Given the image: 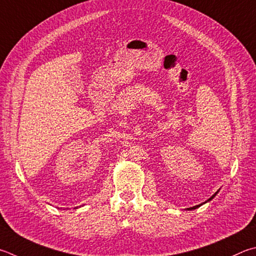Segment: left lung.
Instances as JSON below:
<instances>
[{"mask_svg":"<svg viewBox=\"0 0 256 256\" xmlns=\"http://www.w3.org/2000/svg\"><path fill=\"white\" fill-rule=\"evenodd\" d=\"M217 192H216V194H217ZM216 194H212V197H210V198H209V199H208V200H207V202H209V200H212V198H214V197H215V196H216ZM204 204H205V202H202V204H200V205H197V206H194V207H190V208H188V209H189V210H192V209H196V208H198V207H200V206H202V205H204Z\"/></svg>","mask_w":256,"mask_h":256,"instance_id":"obj_1","label":"left lung"}]
</instances>
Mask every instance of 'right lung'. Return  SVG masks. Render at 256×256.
<instances>
[{
	"label": "right lung",
	"mask_w": 256,
	"mask_h": 256,
	"mask_svg": "<svg viewBox=\"0 0 256 256\" xmlns=\"http://www.w3.org/2000/svg\"><path fill=\"white\" fill-rule=\"evenodd\" d=\"M75 208H77V207H75Z\"/></svg>",
	"instance_id": "add662e5"
}]
</instances>
